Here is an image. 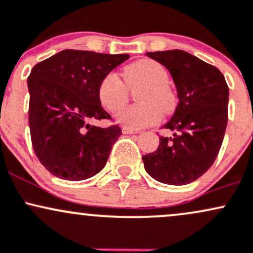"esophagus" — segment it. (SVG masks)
<instances>
[{
    "label": "esophagus",
    "mask_w": 253,
    "mask_h": 253,
    "mask_svg": "<svg viewBox=\"0 0 253 253\" xmlns=\"http://www.w3.org/2000/svg\"><path fill=\"white\" fill-rule=\"evenodd\" d=\"M122 132H123V134H138V130L129 129V127L123 126L122 127Z\"/></svg>",
    "instance_id": "1"
}]
</instances>
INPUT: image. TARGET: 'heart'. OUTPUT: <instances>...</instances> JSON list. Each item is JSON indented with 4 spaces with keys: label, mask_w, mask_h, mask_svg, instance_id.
<instances>
[{
    "label": "heart",
    "mask_w": 253,
    "mask_h": 253,
    "mask_svg": "<svg viewBox=\"0 0 253 253\" xmlns=\"http://www.w3.org/2000/svg\"><path fill=\"white\" fill-rule=\"evenodd\" d=\"M124 82L116 73L104 76L98 87V96L106 110L116 112L127 103L129 88L144 86L137 94L140 105L122 110L116 116V122L129 129H142L154 126L173 107V98L167 82L169 73L166 68L154 59H141L127 65L123 72Z\"/></svg>",
    "instance_id": "b5f03b06"
}]
</instances>
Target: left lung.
Listing matches in <instances>:
<instances>
[{
	"instance_id": "obj_1",
	"label": "left lung",
	"mask_w": 253,
	"mask_h": 253,
	"mask_svg": "<svg viewBox=\"0 0 253 253\" xmlns=\"http://www.w3.org/2000/svg\"><path fill=\"white\" fill-rule=\"evenodd\" d=\"M171 73L179 103L164 127L158 149L143 155L152 178L169 185H185L214 164L228 121V86L214 65L183 50L147 52Z\"/></svg>"
}]
</instances>
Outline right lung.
Wrapping results in <instances>:
<instances>
[{
  "instance_id": "add662e5",
  "label": "right lung",
  "mask_w": 253,
  "mask_h": 253,
  "mask_svg": "<svg viewBox=\"0 0 253 253\" xmlns=\"http://www.w3.org/2000/svg\"><path fill=\"white\" fill-rule=\"evenodd\" d=\"M129 57L63 50L31 70V140L37 158L51 174L78 181L104 169L122 130L90 124L111 118L101 107L98 87L106 74Z\"/></svg>"
}]
</instances>
